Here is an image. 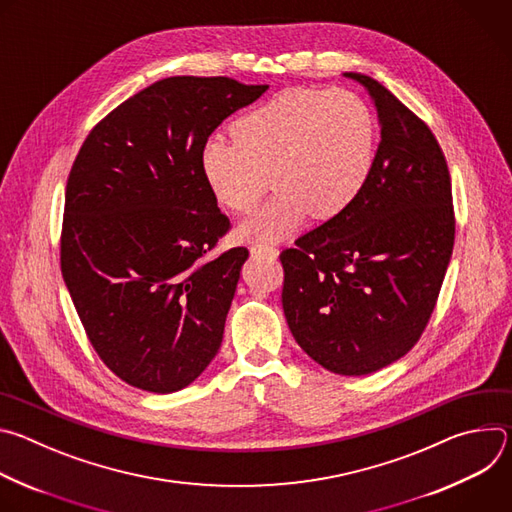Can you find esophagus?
<instances>
[{
  "label": "esophagus",
  "instance_id": "esophagus-1",
  "mask_svg": "<svg viewBox=\"0 0 512 512\" xmlns=\"http://www.w3.org/2000/svg\"><path fill=\"white\" fill-rule=\"evenodd\" d=\"M251 255L253 257H265V259H277L279 251L275 247H269V245H253Z\"/></svg>",
  "mask_w": 512,
  "mask_h": 512
}]
</instances>
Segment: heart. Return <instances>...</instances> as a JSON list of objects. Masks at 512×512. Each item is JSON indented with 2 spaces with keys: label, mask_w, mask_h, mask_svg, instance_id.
<instances>
[{
  "label": "heart",
  "mask_w": 512,
  "mask_h": 512,
  "mask_svg": "<svg viewBox=\"0 0 512 512\" xmlns=\"http://www.w3.org/2000/svg\"><path fill=\"white\" fill-rule=\"evenodd\" d=\"M235 139L210 137L200 170L214 198L249 212L269 188L275 196L239 235L275 243L312 212L318 221L342 214L367 186L375 164V119L346 89H289L237 119Z\"/></svg>",
  "instance_id": "obj_1"
}]
</instances>
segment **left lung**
Listing matches in <instances>:
<instances>
[{"label":"left lung","instance_id":"8db88e82","mask_svg":"<svg viewBox=\"0 0 512 512\" xmlns=\"http://www.w3.org/2000/svg\"><path fill=\"white\" fill-rule=\"evenodd\" d=\"M381 141L348 210L281 251V304L296 342L324 369L360 377L421 338L450 265L456 218L446 156L431 129L367 75Z\"/></svg>","mask_w":512,"mask_h":512}]
</instances>
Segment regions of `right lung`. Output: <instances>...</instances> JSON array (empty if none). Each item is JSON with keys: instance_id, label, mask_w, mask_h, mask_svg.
<instances>
[{"instance_id": "obj_1", "label": "right lung", "mask_w": 512, "mask_h": 512, "mask_svg": "<svg viewBox=\"0 0 512 512\" xmlns=\"http://www.w3.org/2000/svg\"><path fill=\"white\" fill-rule=\"evenodd\" d=\"M269 87L170 77L101 119L70 168L60 269L99 358L150 393L188 387L223 342L245 247L200 170L210 133Z\"/></svg>"}]
</instances>
